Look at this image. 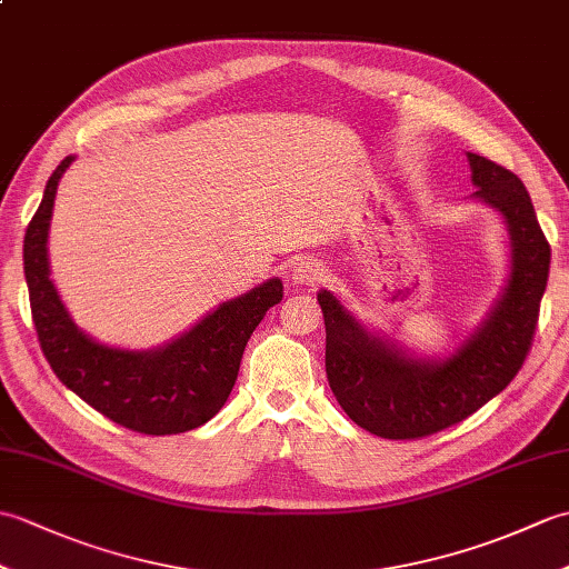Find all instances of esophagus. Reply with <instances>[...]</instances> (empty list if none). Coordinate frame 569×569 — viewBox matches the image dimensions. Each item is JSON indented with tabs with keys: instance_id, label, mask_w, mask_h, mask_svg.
Wrapping results in <instances>:
<instances>
[{
	"instance_id": "esophagus-1",
	"label": "esophagus",
	"mask_w": 569,
	"mask_h": 569,
	"mask_svg": "<svg viewBox=\"0 0 569 569\" xmlns=\"http://www.w3.org/2000/svg\"><path fill=\"white\" fill-rule=\"evenodd\" d=\"M325 276V266L322 261L318 259H296L293 266H291V273H288V278H291L293 286H300V288H310V286H318L322 281Z\"/></svg>"
}]
</instances>
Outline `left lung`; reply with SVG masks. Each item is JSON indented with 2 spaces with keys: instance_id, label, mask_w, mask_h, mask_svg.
<instances>
[{
  "instance_id": "1",
  "label": "left lung",
  "mask_w": 569,
  "mask_h": 569,
  "mask_svg": "<svg viewBox=\"0 0 569 569\" xmlns=\"http://www.w3.org/2000/svg\"><path fill=\"white\" fill-rule=\"evenodd\" d=\"M471 200L503 217L509 278L481 322L452 352L422 357L369 330L328 288L318 293L325 318V371L345 413L379 438L413 440L455 426L499 396L523 367L548 286L550 247L521 178L485 156L467 153Z\"/></svg>"
}]
</instances>
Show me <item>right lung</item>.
Masks as SVG:
<instances>
[{
	"label": "right lung",
	"mask_w": 569,
	"mask_h": 569,
	"mask_svg": "<svg viewBox=\"0 0 569 569\" xmlns=\"http://www.w3.org/2000/svg\"><path fill=\"white\" fill-rule=\"evenodd\" d=\"M76 156H66L48 178L43 200L23 237L31 316L56 377L117 426L143 435H176L204 426L232 393L251 332L266 310L281 303V278L224 300L192 328L151 349L102 345L70 318L48 263V229L60 178Z\"/></svg>",
	"instance_id": "1"
}]
</instances>
